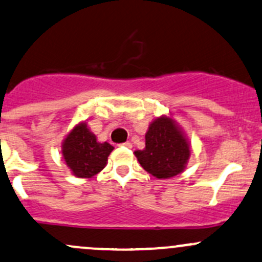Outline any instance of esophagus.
Masks as SVG:
<instances>
[{
	"instance_id": "obj_1",
	"label": "esophagus",
	"mask_w": 262,
	"mask_h": 262,
	"mask_svg": "<svg viewBox=\"0 0 262 262\" xmlns=\"http://www.w3.org/2000/svg\"><path fill=\"white\" fill-rule=\"evenodd\" d=\"M120 145L125 146V148H132V143L130 142H125V143H123V144H120Z\"/></svg>"
}]
</instances>
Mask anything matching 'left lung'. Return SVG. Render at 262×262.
<instances>
[{"mask_svg": "<svg viewBox=\"0 0 262 262\" xmlns=\"http://www.w3.org/2000/svg\"><path fill=\"white\" fill-rule=\"evenodd\" d=\"M134 154L149 174L158 179H169L184 170L190 157V146L173 119L160 117L146 132L145 148Z\"/></svg>", "mask_w": 262, "mask_h": 262, "instance_id": "obj_1", "label": "left lung"}]
</instances>
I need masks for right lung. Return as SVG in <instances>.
Returning <instances> with one entry per match:
<instances>
[{
    "mask_svg": "<svg viewBox=\"0 0 262 262\" xmlns=\"http://www.w3.org/2000/svg\"><path fill=\"white\" fill-rule=\"evenodd\" d=\"M109 143H98L85 123H80L68 134L62 145L63 159L78 178H92L107 164L113 150Z\"/></svg>",
    "mask_w": 262,
    "mask_h": 262,
    "instance_id": "add662e5",
    "label": "right lung"
}]
</instances>
